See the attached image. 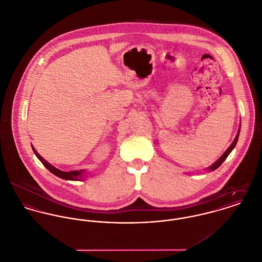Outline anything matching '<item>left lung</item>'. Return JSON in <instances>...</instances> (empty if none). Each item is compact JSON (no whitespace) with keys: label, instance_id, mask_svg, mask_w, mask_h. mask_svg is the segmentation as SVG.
<instances>
[{"label":"left lung","instance_id":"left-lung-1","mask_svg":"<svg viewBox=\"0 0 262 262\" xmlns=\"http://www.w3.org/2000/svg\"><path fill=\"white\" fill-rule=\"evenodd\" d=\"M238 137H239V130H238V134H237V136H236V138H235V140L233 141L232 144H231V145L227 148V150L221 156V158L218 160V161H216L211 167H209L208 168V170H210V171H214V170H216L218 167H220V165L226 160V158L228 157V155L231 152V150H232L233 148L235 147V145H236V144H237V141H238Z\"/></svg>","mask_w":262,"mask_h":262}]
</instances>
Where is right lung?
<instances>
[{"instance_id": "add662e5", "label": "right lung", "mask_w": 262, "mask_h": 262, "mask_svg": "<svg viewBox=\"0 0 262 262\" xmlns=\"http://www.w3.org/2000/svg\"><path fill=\"white\" fill-rule=\"evenodd\" d=\"M35 155L37 156V158L41 161V163L52 173V174L57 176L61 179H64V180H71V181H78L80 178H83L82 174H83V171H70V172H63V171H60L58 169H56L55 167H53L52 165H50L49 163H47L36 150L34 147H32Z\"/></svg>"}]
</instances>
